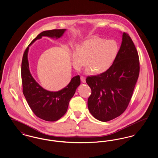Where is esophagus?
<instances>
[{
	"instance_id": "obj_1",
	"label": "esophagus",
	"mask_w": 158,
	"mask_h": 158,
	"mask_svg": "<svg viewBox=\"0 0 158 158\" xmlns=\"http://www.w3.org/2000/svg\"><path fill=\"white\" fill-rule=\"evenodd\" d=\"M81 81H82V82L83 83L86 82V77H84V76H81Z\"/></svg>"
}]
</instances>
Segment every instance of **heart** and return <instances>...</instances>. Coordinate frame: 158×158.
<instances>
[{"instance_id":"obj_1","label":"heart","mask_w":158,"mask_h":158,"mask_svg":"<svg viewBox=\"0 0 158 158\" xmlns=\"http://www.w3.org/2000/svg\"><path fill=\"white\" fill-rule=\"evenodd\" d=\"M119 51L117 42L95 37L84 41L79 47L73 51L72 61L74 68L80 70L87 63L90 66L86 73L91 74L94 70L102 73L108 70L117 58Z\"/></svg>"}]
</instances>
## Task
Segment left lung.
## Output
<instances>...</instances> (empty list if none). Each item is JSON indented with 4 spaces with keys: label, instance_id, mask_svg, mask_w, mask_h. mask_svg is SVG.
Instances as JSON below:
<instances>
[{
    "label": "left lung",
    "instance_id": "obj_1",
    "mask_svg": "<svg viewBox=\"0 0 158 158\" xmlns=\"http://www.w3.org/2000/svg\"><path fill=\"white\" fill-rule=\"evenodd\" d=\"M116 59L106 72L88 76L86 82L91 89L88 100L90 114L98 120L108 121L126 110L139 77L140 63L131 38L123 32Z\"/></svg>",
    "mask_w": 158,
    "mask_h": 158
}]
</instances>
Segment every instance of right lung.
<instances>
[{"mask_svg":"<svg viewBox=\"0 0 158 158\" xmlns=\"http://www.w3.org/2000/svg\"><path fill=\"white\" fill-rule=\"evenodd\" d=\"M66 30H52L41 32L32 41L23 55L21 64L23 94L34 114L40 118L47 121L58 120L66 113L69 101L81 84V79L79 76H76L72 78L66 87L59 91L45 90L31 74L28 60L29 46L43 36L58 39L63 35Z\"/></svg>","mask_w":158,"mask_h":158,"instance_id":"obj_1","label":"right lung"}]
</instances>
